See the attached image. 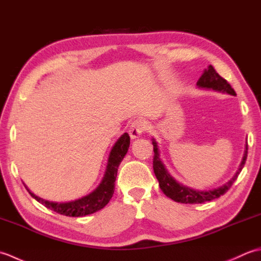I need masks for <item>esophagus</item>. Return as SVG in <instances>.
Listing matches in <instances>:
<instances>
[{"mask_svg": "<svg viewBox=\"0 0 261 261\" xmlns=\"http://www.w3.org/2000/svg\"><path fill=\"white\" fill-rule=\"evenodd\" d=\"M147 127V122L145 120H136L131 123L130 127H129V134L131 139H137L142 136L143 131L146 130Z\"/></svg>", "mask_w": 261, "mask_h": 261, "instance_id": "1", "label": "esophagus"}]
</instances>
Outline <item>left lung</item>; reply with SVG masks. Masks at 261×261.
Returning <instances> with one entry per match:
<instances>
[{
  "label": "left lung",
  "instance_id": "left-lung-1",
  "mask_svg": "<svg viewBox=\"0 0 261 261\" xmlns=\"http://www.w3.org/2000/svg\"><path fill=\"white\" fill-rule=\"evenodd\" d=\"M196 85L199 88H205V90H213L216 92L226 93L233 96L237 95L233 88L231 87V85L223 79V77H221L218 73H216L212 65H210L208 67L204 70L203 75L199 77ZM151 140H152L153 152H154L153 171L159 181L160 190L164 192L166 196L171 198L173 201L178 202V203H184V204L205 203V202L212 201V199L218 198L221 195L225 194L226 191H228L232 186V184L236 181L238 176H239L240 171L242 170L243 166L246 164L247 156H248V143H246L245 153H243L241 164L239 166V168H238L237 173L233 175V177L220 187H216V188H213V190H208V191H198L180 184V182L177 181L174 177L168 173V170L166 169L164 163L159 157V149L157 146V141L154 140L153 138Z\"/></svg>",
  "mask_w": 261,
  "mask_h": 261
}]
</instances>
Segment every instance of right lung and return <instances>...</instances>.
<instances>
[{
  "mask_svg": "<svg viewBox=\"0 0 261 261\" xmlns=\"http://www.w3.org/2000/svg\"><path fill=\"white\" fill-rule=\"evenodd\" d=\"M129 146L130 137L125 132V134L122 135L119 139L116 140L112 149H111L107 169H105V173L101 182H99L98 186L93 192L81 198L74 199V201L70 202H50L35 195V194L31 193L29 188L25 186L27 191L29 192L30 195L35 198L36 201L41 203L42 205H45L47 208H50L59 214H63L66 216H75V218H77V216H84L95 213L97 211L103 208L105 205L110 202V199L112 198L114 193L116 174H118V168L126 154Z\"/></svg>",
  "mask_w": 261,
  "mask_h": 261,
  "instance_id": "obj_1",
  "label": "right lung"
}]
</instances>
